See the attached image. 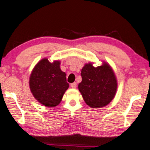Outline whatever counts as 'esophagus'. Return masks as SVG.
Wrapping results in <instances>:
<instances>
[{"label":"esophagus","mask_w":150,"mask_h":150,"mask_svg":"<svg viewBox=\"0 0 150 150\" xmlns=\"http://www.w3.org/2000/svg\"><path fill=\"white\" fill-rule=\"evenodd\" d=\"M71 87L72 88H77V83L74 82V83H71Z\"/></svg>","instance_id":"1"}]
</instances>
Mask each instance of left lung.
Segmentation results:
<instances>
[{"instance_id":"left-lung-1","label":"left lung","mask_w":150,"mask_h":150,"mask_svg":"<svg viewBox=\"0 0 150 150\" xmlns=\"http://www.w3.org/2000/svg\"><path fill=\"white\" fill-rule=\"evenodd\" d=\"M82 81L78 86L86 103L91 108H101L108 104L115 97L117 82L112 69L104 63L97 67L91 63L82 69Z\"/></svg>"}]
</instances>
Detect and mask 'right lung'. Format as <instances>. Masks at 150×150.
I'll return each mask as SVG.
<instances>
[{
  "instance_id": "1",
  "label": "right lung",
  "mask_w": 150,
  "mask_h": 150,
  "mask_svg": "<svg viewBox=\"0 0 150 150\" xmlns=\"http://www.w3.org/2000/svg\"><path fill=\"white\" fill-rule=\"evenodd\" d=\"M66 74L60 69V62L51 63L47 59L40 61L30 78V87L33 96L48 107L57 106L69 88Z\"/></svg>"
}]
</instances>
